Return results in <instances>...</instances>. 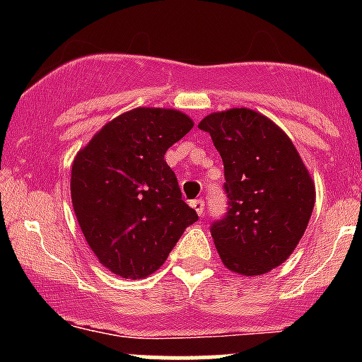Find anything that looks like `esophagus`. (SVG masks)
<instances>
[{
	"label": "esophagus",
	"instance_id": "esophagus-1",
	"mask_svg": "<svg viewBox=\"0 0 362 362\" xmlns=\"http://www.w3.org/2000/svg\"><path fill=\"white\" fill-rule=\"evenodd\" d=\"M191 206L194 208L196 214H198V215L204 214V202H203V199H194V202H191Z\"/></svg>",
	"mask_w": 362,
	"mask_h": 362
}]
</instances>
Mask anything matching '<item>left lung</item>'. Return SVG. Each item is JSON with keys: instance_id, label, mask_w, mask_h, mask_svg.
Listing matches in <instances>:
<instances>
[{"instance_id": "8db88e82", "label": "left lung", "mask_w": 362, "mask_h": 362, "mask_svg": "<svg viewBox=\"0 0 362 362\" xmlns=\"http://www.w3.org/2000/svg\"><path fill=\"white\" fill-rule=\"evenodd\" d=\"M199 129L224 163L228 211L210 233L222 262L240 275L282 264L308 226L315 187L286 133L249 108L210 113Z\"/></svg>"}]
</instances>
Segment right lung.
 I'll return each instance as SVG.
<instances>
[{"instance_id": "right-lung-1", "label": "right lung", "mask_w": 362, "mask_h": 362, "mask_svg": "<svg viewBox=\"0 0 362 362\" xmlns=\"http://www.w3.org/2000/svg\"><path fill=\"white\" fill-rule=\"evenodd\" d=\"M192 126L182 112L134 108L94 134L73 160L71 202L80 229L101 264L122 279L154 273L198 221L164 160Z\"/></svg>"}]
</instances>
